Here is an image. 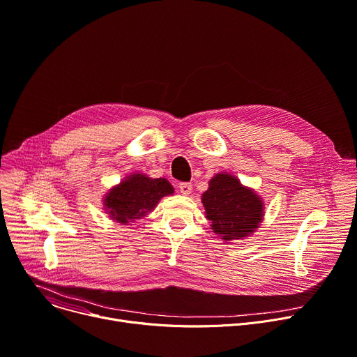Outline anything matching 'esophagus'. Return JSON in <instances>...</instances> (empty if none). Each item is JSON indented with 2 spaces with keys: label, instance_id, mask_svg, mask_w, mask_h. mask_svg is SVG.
Segmentation results:
<instances>
[{
  "label": "esophagus",
  "instance_id": "1",
  "mask_svg": "<svg viewBox=\"0 0 357 357\" xmlns=\"http://www.w3.org/2000/svg\"><path fill=\"white\" fill-rule=\"evenodd\" d=\"M179 190H181L182 195H189V193L192 192V183H189V182L179 183Z\"/></svg>",
  "mask_w": 357,
  "mask_h": 357
}]
</instances>
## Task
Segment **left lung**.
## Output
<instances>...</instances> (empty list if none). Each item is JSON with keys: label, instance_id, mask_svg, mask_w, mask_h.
<instances>
[{"label": "left lung", "instance_id": "1", "mask_svg": "<svg viewBox=\"0 0 357 357\" xmlns=\"http://www.w3.org/2000/svg\"><path fill=\"white\" fill-rule=\"evenodd\" d=\"M202 204L213 232L226 242L252 235L264 219L262 198L226 172L209 181Z\"/></svg>", "mask_w": 357, "mask_h": 357}]
</instances>
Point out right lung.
<instances>
[{"mask_svg": "<svg viewBox=\"0 0 357 357\" xmlns=\"http://www.w3.org/2000/svg\"><path fill=\"white\" fill-rule=\"evenodd\" d=\"M172 193L174 188L165 178L152 179L144 174H132L109 189L104 208L111 219L128 225L145 216L162 198Z\"/></svg>", "mask_w": 357, "mask_h": 357, "instance_id": "1", "label": "right lung"}]
</instances>
